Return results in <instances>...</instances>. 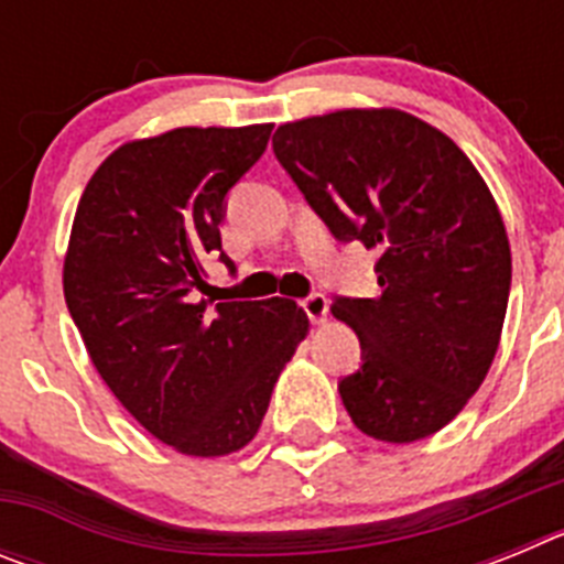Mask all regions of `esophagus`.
Wrapping results in <instances>:
<instances>
[{"label":"esophagus","instance_id":"34e87169","mask_svg":"<svg viewBox=\"0 0 564 564\" xmlns=\"http://www.w3.org/2000/svg\"><path fill=\"white\" fill-rule=\"evenodd\" d=\"M302 307L311 316L313 325H325L327 322V299L325 293H311L307 299H302Z\"/></svg>","mask_w":564,"mask_h":564}]
</instances>
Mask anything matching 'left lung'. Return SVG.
Wrapping results in <instances>:
<instances>
[{
  "mask_svg": "<svg viewBox=\"0 0 564 564\" xmlns=\"http://www.w3.org/2000/svg\"><path fill=\"white\" fill-rule=\"evenodd\" d=\"M273 152L333 237L381 253L376 296L330 307L364 350L344 410L383 443L435 435L500 347L511 246L495 194L449 134L392 107L282 123Z\"/></svg>",
  "mask_w": 564,
  "mask_h": 564,
  "instance_id": "8db88e82",
  "label": "left lung"
}]
</instances>
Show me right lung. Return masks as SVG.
Segmentation results:
<instances>
[{
	"label": "right lung",
	"mask_w": 564,
	"mask_h": 564,
	"mask_svg": "<svg viewBox=\"0 0 564 564\" xmlns=\"http://www.w3.org/2000/svg\"><path fill=\"white\" fill-rule=\"evenodd\" d=\"M271 123L177 127L115 149L76 208L64 299L112 395L188 457L253 441L273 383L311 322L291 299H206L226 194L259 161Z\"/></svg>",
	"instance_id": "1"
}]
</instances>
